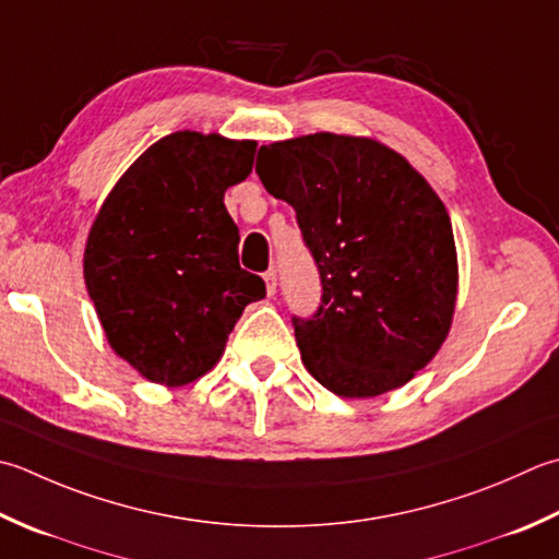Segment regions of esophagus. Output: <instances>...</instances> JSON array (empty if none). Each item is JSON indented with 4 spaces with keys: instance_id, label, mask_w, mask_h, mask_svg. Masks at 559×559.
Segmentation results:
<instances>
[{
    "instance_id": "obj_1",
    "label": "esophagus",
    "mask_w": 559,
    "mask_h": 559,
    "mask_svg": "<svg viewBox=\"0 0 559 559\" xmlns=\"http://www.w3.org/2000/svg\"><path fill=\"white\" fill-rule=\"evenodd\" d=\"M264 283H266V293H269V298H273V295H276V288H278V276H276V271H266V273H264Z\"/></svg>"
}]
</instances>
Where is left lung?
Listing matches in <instances>:
<instances>
[{
    "mask_svg": "<svg viewBox=\"0 0 559 559\" xmlns=\"http://www.w3.org/2000/svg\"><path fill=\"white\" fill-rule=\"evenodd\" d=\"M257 174L295 207L320 269V310L293 317L308 373L346 400L407 385L455 314L457 251L439 193L400 152L360 135L271 142Z\"/></svg>",
    "mask_w": 559,
    "mask_h": 559,
    "instance_id": "obj_1",
    "label": "left lung"
}]
</instances>
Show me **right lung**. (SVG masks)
I'll return each mask as SVG.
<instances>
[{"label":"right lung","mask_w":559,"mask_h":559,"mask_svg":"<svg viewBox=\"0 0 559 559\" xmlns=\"http://www.w3.org/2000/svg\"><path fill=\"white\" fill-rule=\"evenodd\" d=\"M254 140L177 130L130 164L98 207L84 283L114 354L181 388L221 360L264 281L239 269L225 191L254 167Z\"/></svg>","instance_id":"right-lung-1"}]
</instances>
